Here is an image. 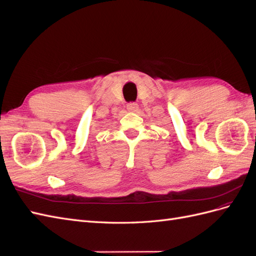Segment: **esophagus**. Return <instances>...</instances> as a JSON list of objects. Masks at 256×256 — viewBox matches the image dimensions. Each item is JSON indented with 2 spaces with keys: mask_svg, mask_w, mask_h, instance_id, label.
Segmentation results:
<instances>
[{
  "mask_svg": "<svg viewBox=\"0 0 256 256\" xmlns=\"http://www.w3.org/2000/svg\"><path fill=\"white\" fill-rule=\"evenodd\" d=\"M126 108H128V112H137V109H138V104L137 103H128Z\"/></svg>",
  "mask_w": 256,
  "mask_h": 256,
  "instance_id": "esophagus-1",
  "label": "esophagus"
}]
</instances>
